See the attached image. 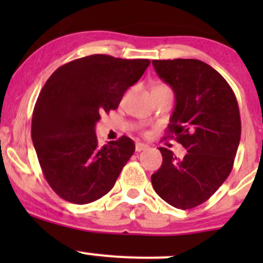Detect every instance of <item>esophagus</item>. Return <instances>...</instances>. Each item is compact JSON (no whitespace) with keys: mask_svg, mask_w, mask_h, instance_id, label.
<instances>
[{"mask_svg":"<svg viewBox=\"0 0 263 263\" xmlns=\"http://www.w3.org/2000/svg\"><path fill=\"white\" fill-rule=\"evenodd\" d=\"M148 147V145L146 144H142V142H136V146H135V148H136V151H144L146 150V148Z\"/></svg>","mask_w":263,"mask_h":263,"instance_id":"obj_1","label":"esophagus"}]
</instances>
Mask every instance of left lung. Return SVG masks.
Returning <instances> with one entry per match:
<instances>
[{
	"mask_svg": "<svg viewBox=\"0 0 263 263\" xmlns=\"http://www.w3.org/2000/svg\"><path fill=\"white\" fill-rule=\"evenodd\" d=\"M154 68L176 94L168 126L187 150L183 159L160 147L163 163L151 176L155 192L188 210L208 201L229 177L240 141L237 98L227 80L198 60H154Z\"/></svg>",
	"mask_w": 263,
	"mask_h": 263,
	"instance_id": "obj_1",
	"label": "left lung"
}]
</instances>
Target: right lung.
I'll list each match as a JSON object with an SVG mask.
<instances>
[{
	"label": "right lung",
	"mask_w": 263,
	"mask_h": 263,
	"mask_svg": "<svg viewBox=\"0 0 263 263\" xmlns=\"http://www.w3.org/2000/svg\"><path fill=\"white\" fill-rule=\"evenodd\" d=\"M148 65V60L91 54L61 66L44 84L34 107L31 140L44 178L61 198L85 205L113 188L135 142L122 136L100 146L95 124L102 113L118 108Z\"/></svg>",
	"instance_id": "right-lung-1"
}]
</instances>
